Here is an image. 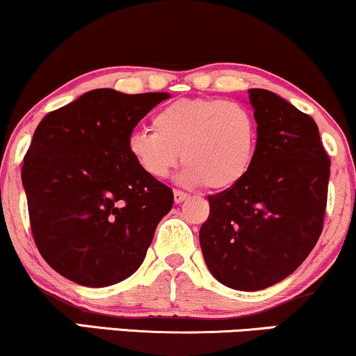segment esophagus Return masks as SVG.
<instances>
[{"label": "esophagus", "instance_id": "34e87169", "mask_svg": "<svg viewBox=\"0 0 356 356\" xmlns=\"http://www.w3.org/2000/svg\"><path fill=\"white\" fill-rule=\"evenodd\" d=\"M187 197H188V195H187L186 192L177 191V188H175V191H174V202H175V204H182V202L186 200Z\"/></svg>", "mask_w": 356, "mask_h": 356}]
</instances>
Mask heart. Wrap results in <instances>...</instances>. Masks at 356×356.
Here are the masks:
<instances>
[{
  "label": "heart",
  "mask_w": 356,
  "mask_h": 356,
  "mask_svg": "<svg viewBox=\"0 0 356 356\" xmlns=\"http://www.w3.org/2000/svg\"><path fill=\"white\" fill-rule=\"evenodd\" d=\"M126 149L147 177H168L181 157L182 182L225 191L253 168L258 123L253 111L238 102L186 98L156 111L152 129H134Z\"/></svg>",
  "instance_id": "b5f03b06"
}]
</instances>
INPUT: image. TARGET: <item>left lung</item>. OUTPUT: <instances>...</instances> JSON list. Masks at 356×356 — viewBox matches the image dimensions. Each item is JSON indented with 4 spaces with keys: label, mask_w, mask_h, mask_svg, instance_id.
I'll list each match as a JSON object with an SVG mask.
<instances>
[{
    "label": "left lung",
    "mask_w": 356,
    "mask_h": 356,
    "mask_svg": "<svg viewBox=\"0 0 356 356\" xmlns=\"http://www.w3.org/2000/svg\"><path fill=\"white\" fill-rule=\"evenodd\" d=\"M258 123L253 168L209 197L200 248L217 281L259 291L298 269L322 233L330 159L316 121L284 98L250 88Z\"/></svg>",
    "instance_id": "left-lung-1"
}]
</instances>
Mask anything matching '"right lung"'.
Segmentation results:
<instances>
[{"label":"right lung","instance_id":"right-lung-1","mask_svg":"<svg viewBox=\"0 0 356 356\" xmlns=\"http://www.w3.org/2000/svg\"><path fill=\"white\" fill-rule=\"evenodd\" d=\"M165 98L90 90L35 128L21 170L31 230L49 266L80 286L131 276L172 209V191L126 149L134 126Z\"/></svg>","mask_w":356,"mask_h":356}]
</instances>
